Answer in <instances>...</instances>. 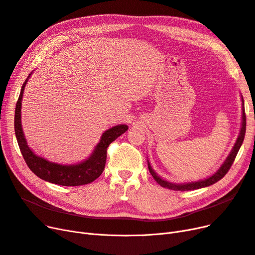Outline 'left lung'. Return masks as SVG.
<instances>
[{"mask_svg": "<svg viewBox=\"0 0 255 255\" xmlns=\"http://www.w3.org/2000/svg\"><path fill=\"white\" fill-rule=\"evenodd\" d=\"M243 101V116H242V127H241V131L239 137L235 142L230 154L228 155V157L226 158V161L224 162V164L220 167V169L216 171L213 175L209 176L208 178H205L203 181H199V182H192V183H186V184H174V183H170L167 182L165 180H163L162 177H159L155 172L153 169L150 166L149 162H148V169L150 173L153 176V178L155 180V182L157 184L161 185L164 188H167V189L170 190H175V191H188V190H195V189H200V188H204V187H208L210 185L215 184L216 182H219L220 180L227 174V172L229 171V169L231 168L235 157H237V154L239 152V150L244 142L245 138V133H246V113H245V106H244V100L242 98Z\"/></svg>", "mask_w": 255, "mask_h": 255, "instance_id": "1", "label": "left lung"}]
</instances>
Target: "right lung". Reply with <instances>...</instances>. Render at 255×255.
<instances>
[{"instance_id":"add662e5","label":"right lung","mask_w":255,"mask_h":255,"mask_svg":"<svg viewBox=\"0 0 255 255\" xmlns=\"http://www.w3.org/2000/svg\"><path fill=\"white\" fill-rule=\"evenodd\" d=\"M31 74V73H30ZM29 77L24 82L20 97L15 105L14 113V131L17 139L18 147L21 153L25 159L27 166L30 170L42 180L56 185L62 186H81L92 183L94 180L102 174L105 168L107 158V148L108 146L117 139L120 135L127 131V125H118L112 127L103 133L100 143L94 148L92 154L80 164L75 165H60L47 159L37 156L33 153L32 150L28 147L26 138L23 133L21 124V107L24 88Z\"/></svg>"}]
</instances>
